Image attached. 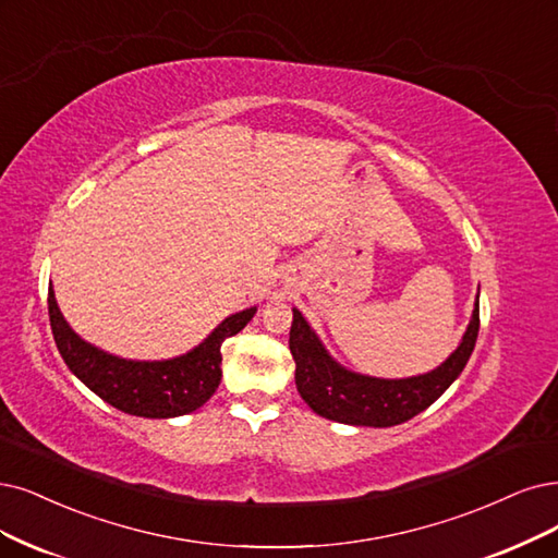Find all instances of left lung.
<instances>
[{
  "instance_id": "left-lung-1",
  "label": "left lung",
  "mask_w": 558,
  "mask_h": 558,
  "mask_svg": "<svg viewBox=\"0 0 558 558\" xmlns=\"http://www.w3.org/2000/svg\"><path fill=\"white\" fill-rule=\"evenodd\" d=\"M481 311L476 301L471 324L456 352L427 375L411 379H375L340 367L305 324L299 311L290 331V352L296 363V388L315 414L347 425L390 427L421 414L460 377L476 347Z\"/></svg>"
}]
</instances>
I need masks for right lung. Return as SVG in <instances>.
<instances>
[{
  "label": "right lung",
  "instance_id": "obj_1",
  "mask_svg": "<svg viewBox=\"0 0 558 558\" xmlns=\"http://www.w3.org/2000/svg\"><path fill=\"white\" fill-rule=\"evenodd\" d=\"M257 307L227 317L216 331L185 356L172 361H126L80 340L61 317L52 287L48 315L61 359L71 373L98 398L123 414L142 418H172L191 414L209 400L220 384V347L253 319Z\"/></svg>",
  "mask_w": 558,
  "mask_h": 558
}]
</instances>
